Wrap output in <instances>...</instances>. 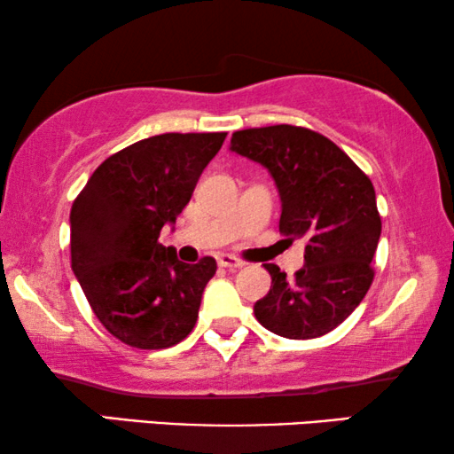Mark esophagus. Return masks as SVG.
<instances>
[{
    "label": "esophagus",
    "mask_w": 454,
    "mask_h": 454,
    "mask_svg": "<svg viewBox=\"0 0 454 454\" xmlns=\"http://www.w3.org/2000/svg\"><path fill=\"white\" fill-rule=\"evenodd\" d=\"M216 262H219L221 266H225V269H241L246 262L244 260H239L238 256H233V254H219V258H216Z\"/></svg>",
    "instance_id": "34e87169"
}]
</instances>
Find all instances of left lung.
<instances>
[{"label": "left lung", "mask_w": 454, "mask_h": 454, "mask_svg": "<svg viewBox=\"0 0 454 454\" xmlns=\"http://www.w3.org/2000/svg\"><path fill=\"white\" fill-rule=\"evenodd\" d=\"M231 151L269 169L281 196L278 231L308 241L294 281L277 264L256 320L285 339L337 328L368 294L382 221L370 177L326 136L297 126L239 129Z\"/></svg>", "instance_id": "1"}]
</instances>
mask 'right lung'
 <instances>
[{
    "label": "right lung",
    "instance_id": "add662e5",
    "mask_svg": "<svg viewBox=\"0 0 454 454\" xmlns=\"http://www.w3.org/2000/svg\"><path fill=\"white\" fill-rule=\"evenodd\" d=\"M225 132L160 134L105 159L72 204V270L98 322L136 349H167L192 333L215 258L177 260L159 244L190 202Z\"/></svg>",
    "mask_w": 454,
    "mask_h": 454
}]
</instances>
